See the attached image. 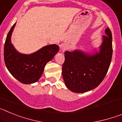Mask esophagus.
Returning <instances> with one entry per match:
<instances>
[{
  "mask_svg": "<svg viewBox=\"0 0 122 122\" xmlns=\"http://www.w3.org/2000/svg\"><path fill=\"white\" fill-rule=\"evenodd\" d=\"M62 51H66V46H63V47H62Z\"/></svg>",
  "mask_w": 122,
  "mask_h": 122,
  "instance_id": "obj_1",
  "label": "esophagus"
}]
</instances>
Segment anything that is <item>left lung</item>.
I'll return each mask as SVG.
<instances>
[{
    "mask_svg": "<svg viewBox=\"0 0 122 122\" xmlns=\"http://www.w3.org/2000/svg\"><path fill=\"white\" fill-rule=\"evenodd\" d=\"M98 53L90 55L81 51L65 52L62 76L66 87L76 93H84L101 84L107 73L112 56V33L105 30Z\"/></svg>",
    "mask_w": 122,
    "mask_h": 122,
    "instance_id": "1",
    "label": "left lung"
}]
</instances>
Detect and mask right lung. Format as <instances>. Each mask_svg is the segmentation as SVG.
<instances>
[{
  "label": "right lung",
  "mask_w": 122,
  "mask_h": 122,
  "mask_svg": "<svg viewBox=\"0 0 122 122\" xmlns=\"http://www.w3.org/2000/svg\"><path fill=\"white\" fill-rule=\"evenodd\" d=\"M16 23L6 36L4 56L5 65L14 77L19 82L29 84L37 81L43 73L46 64L57 53L59 47L56 45L46 46L32 54L19 53L11 43V35Z\"/></svg>",
  "instance_id": "1"
}]
</instances>
